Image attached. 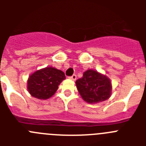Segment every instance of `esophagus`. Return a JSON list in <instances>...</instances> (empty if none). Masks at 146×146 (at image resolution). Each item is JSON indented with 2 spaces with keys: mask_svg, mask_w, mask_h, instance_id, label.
Masks as SVG:
<instances>
[{
  "mask_svg": "<svg viewBox=\"0 0 146 146\" xmlns=\"http://www.w3.org/2000/svg\"><path fill=\"white\" fill-rule=\"evenodd\" d=\"M71 80H76V79H77V76H76V74H73V75L72 76V77H69Z\"/></svg>",
  "mask_w": 146,
  "mask_h": 146,
  "instance_id": "obj_1",
  "label": "esophagus"
}]
</instances>
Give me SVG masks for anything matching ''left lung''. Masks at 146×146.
Returning a JSON list of instances; mask_svg holds the SVG:
<instances>
[{
	"label": "left lung",
	"instance_id": "8db88e82",
	"mask_svg": "<svg viewBox=\"0 0 146 146\" xmlns=\"http://www.w3.org/2000/svg\"><path fill=\"white\" fill-rule=\"evenodd\" d=\"M76 86L83 100L90 104L105 101L111 96L110 80L93 69L86 71L82 78L76 81Z\"/></svg>",
	"mask_w": 146,
	"mask_h": 146
}]
</instances>
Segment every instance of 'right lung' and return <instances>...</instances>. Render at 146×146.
Masks as SVG:
<instances>
[{"label":"right lung","mask_w":146,"mask_h":146,"mask_svg":"<svg viewBox=\"0 0 146 146\" xmlns=\"http://www.w3.org/2000/svg\"><path fill=\"white\" fill-rule=\"evenodd\" d=\"M66 79L62 71L49 66L35 72L28 80V92L39 99H47L52 96L60 82Z\"/></svg>","instance_id":"add662e5"}]
</instances>
